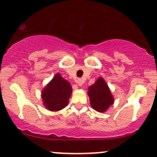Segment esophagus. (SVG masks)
I'll return each mask as SVG.
<instances>
[{
	"label": "esophagus",
	"instance_id": "obj_1",
	"mask_svg": "<svg viewBox=\"0 0 157 157\" xmlns=\"http://www.w3.org/2000/svg\"><path fill=\"white\" fill-rule=\"evenodd\" d=\"M77 85H78V86H83V80H82V79H77Z\"/></svg>",
	"mask_w": 157,
	"mask_h": 157
}]
</instances>
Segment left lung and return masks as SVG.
Segmentation results:
<instances>
[{"label": "left lung", "instance_id": "8db88e82", "mask_svg": "<svg viewBox=\"0 0 157 157\" xmlns=\"http://www.w3.org/2000/svg\"><path fill=\"white\" fill-rule=\"evenodd\" d=\"M88 96L92 108L99 112H104L114 102V98L103 78L99 77L94 84L89 86Z\"/></svg>", "mask_w": 157, "mask_h": 157}]
</instances>
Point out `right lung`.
Here are the masks:
<instances>
[{
    "instance_id": "obj_1",
    "label": "right lung",
    "mask_w": 157,
    "mask_h": 157,
    "mask_svg": "<svg viewBox=\"0 0 157 157\" xmlns=\"http://www.w3.org/2000/svg\"><path fill=\"white\" fill-rule=\"evenodd\" d=\"M71 93V85L58 73L42 91L43 105L52 112L61 110L68 104Z\"/></svg>"
}]
</instances>
